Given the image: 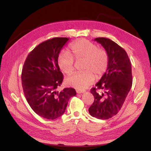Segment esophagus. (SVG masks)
Here are the masks:
<instances>
[{"instance_id": "1", "label": "esophagus", "mask_w": 151, "mask_h": 151, "mask_svg": "<svg viewBox=\"0 0 151 151\" xmlns=\"http://www.w3.org/2000/svg\"><path fill=\"white\" fill-rule=\"evenodd\" d=\"M86 91H83V90H77V93L78 94H81V93H85Z\"/></svg>"}]
</instances>
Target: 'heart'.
<instances>
[{
	"label": "heart",
	"instance_id": "heart-1",
	"mask_svg": "<svg viewBox=\"0 0 151 151\" xmlns=\"http://www.w3.org/2000/svg\"><path fill=\"white\" fill-rule=\"evenodd\" d=\"M70 53L62 52L58 58V65L62 72L69 75L74 70L76 60H84L83 72L76 73L66 79L68 85L84 90L93 83L95 76L101 77L107 70L109 57L107 52L86 39H80L71 44Z\"/></svg>",
	"mask_w": 151,
	"mask_h": 151
}]
</instances>
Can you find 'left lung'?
<instances>
[{
    "instance_id": "left-lung-1",
    "label": "left lung",
    "mask_w": 151,
    "mask_h": 151,
    "mask_svg": "<svg viewBox=\"0 0 151 151\" xmlns=\"http://www.w3.org/2000/svg\"><path fill=\"white\" fill-rule=\"evenodd\" d=\"M94 41L107 52L109 63L106 72L91 90L94 101L89 113L98 119L108 120L120 110L132 88L131 62L125 50L113 41L106 38H96Z\"/></svg>"
}]
</instances>
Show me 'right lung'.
<instances>
[{"label":"right lung","instance_id":"1","mask_svg":"<svg viewBox=\"0 0 151 151\" xmlns=\"http://www.w3.org/2000/svg\"><path fill=\"white\" fill-rule=\"evenodd\" d=\"M68 40L53 38L40 43L29 53L22 67V86L27 101L37 115L48 120L62 116L68 100L76 95L72 88L56 91L63 81L58 58Z\"/></svg>","mask_w":151,"mask_h":151}]
</instances>
